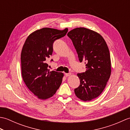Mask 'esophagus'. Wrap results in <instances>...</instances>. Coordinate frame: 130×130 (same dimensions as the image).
<instances>
[{"label":"esophagus","instance_id":"esophagus-1","mask_svg":"<svg viewBox=\"0 0 130 130\" xmlns=\"http://www.w3.org/2000/svg\"><path fill=\"white\" fill-rule=\"evenodd\" d=\"M65 76H67V77H68V76H70L71 75V73H65Z\"/></svg>","mask_w":130,"mask_h":130}]
</instances>
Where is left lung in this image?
<instances>
[{
    "label": "left lung",
    "mask_w": 130,
    "mask_h": 130,
    "mask_svg": "<svg viewBox=\"0 0 130 130\" xmlns=\"http://www.w3.org/2000/svg\"><path fill=\"white\" fill-rule=\"evenodd\" d=\"M78 53L80 62L85 61L86 71L77 75L80 85L74 89L77 97L90 101L103 92L111 74V62L108 47L102 36L84 27L68 32Z\"/></svg>",
    "instance_id": "obj_1"
}]
</instances>
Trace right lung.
I'll list each match as a JSON object with an SVG mask.
<instances>
[{"instance_id":"right-lung-1","label":"right lung","mask_w":130,"mask_h":130,"mask_svg":"<svg viewBox=\"0 0 130 130\" xmlns=\"http://www.w3.org/2000/svg\"><path fill=\"white\" fill-rule=\"evenodd\" d=\"M68 31V28H43L30 34L24 43L21 55L22 76L29 90L40 99L53 96L61 84L63 74L50 71L46 61L52 54L54 41Z\"/></svg>"}]
</instances>
